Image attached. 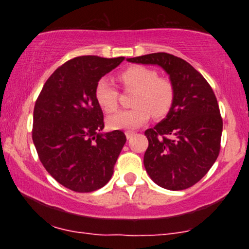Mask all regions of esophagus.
I'll return each mask as SVG.
<instances>
[{"instance_id": "esophagus-1", "label": "esophagus", "mask_w": 249, "mask_h": 249, "mask_svg": "<svg viewBox=\"0 0 249 249\" xmlns=\"http://www.w3.org/2000/svg\"><path fill=\"white\" fill-rule=\"evenodd\" d=\"M132 136H135L134 131H125V137H127V139H130Z\"/></svg>"}]
</instances>
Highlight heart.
Wrapping results in <instances>:
<instances>
[{
	"label": "heart",
	"mask_w": 249,
	"mask_h": 249,
	"mask_svg": "<svg viewBox=\"0 0 249 249\" xmlns=\"http://www.w3.org/2000/svg\"><path fill=\"white\" fill-rule=\"evenodd\" d=\"M125 88L134 89L131 110H122L107 118V125L114 130H131L142 127L151 114L164 117L175 100V88L171 81L159 78L155 70L142 66L129 67L119 74ZM95 98L102 110L114 111L118 107V91L107 77H102L95 86Z\"/></svg>",
	"instance_id": "b5f03b06"
}]
</instances>
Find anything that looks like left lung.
<instances>
[{
  "instance_id": "obj_1",
  "label": "left lung",
  "mask_w": 249,
  "mask_h": 249,
  "mask_svg": "<svg viewBox=\"0 0 249 249\" xmlns=\"http://www.w3.org/2000/svg\"><path fill=\"white\" fill-rule=\"evenodd\" d=\"M127 61L159 66L175 88V100L166 117L145 131L146 172L162 188H189L206 175L219 156L222 119L215 95L195 68L172 54L152 53Z\"/></svg>"
}]
</instances>
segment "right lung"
<instances>
[{
  "label": "right lung",
  "mask_w": 249,
  "mask_h": 249,
  "mask_svg": "<svg viewBox=\"0 0 249 249\" xmlns=\"http://www.w3.org/2000/svg\"><path fill=\"white\" fill-rule=\"evenodd\" d=\"M124 60L74 57L51 74L35 103L37 154L46 171L73 192L107 185L127 141L121 130L103 132V112L95 98L97 81Z\"/></svg>",
  "instance_id": "1"
}]
</instances>
